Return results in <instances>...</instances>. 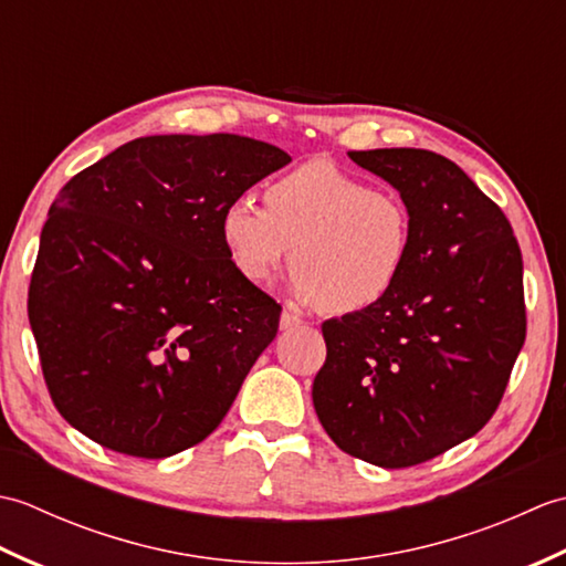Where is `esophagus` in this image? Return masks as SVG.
<instances>
[{
	"label": "esophagus",
	"instance_id": "obj_1",
	"mask_svg": "<svg viewBox=\"0 0 566 566\" xmlns=\"http://www.w3.org/2000/svg\"><path fill=\"white\" fill-rule=\"evenodd\" d=\"M296 326H302V318L294 316L292 311H282V316H280V328H282V331H292V328H296Z\"/></svg>",
	"mask_w": 566,
	"mask_h": 566
}]
</instances>
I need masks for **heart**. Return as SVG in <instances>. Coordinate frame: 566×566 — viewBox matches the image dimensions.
I'll return each mask as SVG.
<instances>
[{"instance_id": "obj_1", "label": "heart", "mask_w": 566, "mask_h": 566, "mask_svg": "<svg viewBox=\"0 0 566 566\" xmlns=\"http://www.w3.org/2000/svg\"><path fill=\"white\" fill-rule=\"evenodd\" d=\"M264 207L240 197L221 211V243L243 280L270 282L292 252V292L328 314L375 306L401 280L411 213L394 191L311 160L274 179Z\"/></svg>"}]
</instances>
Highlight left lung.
I'll return each mask as SVG.
<instances>
[{
    "mask_svg": "<svg viewBox=\"0 0 566 566\" xmlns=\"http://www.w3.org/2000/svg\"><path fill=\"white\" fill-rule=\"evenodd\" d=\"M350 160L401 195L411 252L379 304L323 323L311 396L343 452L413 467L494 416L525 343L523 258L506 216L452 160L416 148Z\"/></svg>",
    "mask_w": 566,
    "mask_h": 566,
    "instance_id": "1",
    "label": "left lung"
}]
</instances>
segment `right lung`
Listing matches in <instances>:
<instances>
[{"label": "right lung", "mask_w": 566, "mask_h": 566, "mask_svg": "<svg viewBox=\"0 0 566 566\" xmlns=\"http://www.w3.org/2000/svg\"><path fill=\"white\" fill-rule=\"evenodd\" d=\"M286 163L245 136H146L60 189L29 321L72 428L146 460L219 428L282 314L233 268L221 211Z\"/></svg>", "instance_id": "add662e5"}]
</instances>
